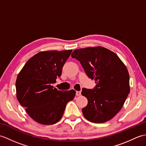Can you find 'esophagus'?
Segmentation results:
<instances>
[{
	"label": "esophagus",
	"mask_w": 146,
	"mask_h": 146,
	"mask_svg": "<svg viewBox=\"0 0 146 146\" xmlns=\"http://www.w3.org/2000/svg\"><path fill=\"white\" fill-rule=\"evenodd\" d=\"M80 95H81V92H79V91L76 92V96H80Z\"/></svg>",
	"instance_id": "esophagus-1"
}]
</instances>
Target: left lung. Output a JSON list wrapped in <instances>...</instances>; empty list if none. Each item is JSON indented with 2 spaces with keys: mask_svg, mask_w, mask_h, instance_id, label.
Returning a JSON list of instances; mask_svg holds the SVG:
<instances>
[{
  "mask_svg": "<svg viewBox=\"0 0 146 146\" xmlns=\"http://www.w3.org/2000/svg\"><path fill=\"white\" fill-rule=\"evenodd\" d=\"M81 63L90 78L95 80L94 89L83 88L88 104L83 116L94 123L111 120L122 108L130 93L129 74L125 65L113 52L102 46L78 49L71 54Z\"/></svg>",
  "mask_w": 146,
  "mask_h": 146,
  "instance_id": "1",
  "label": "left lung"
}]
</instances>
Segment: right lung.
<instances>
[{
  "instance_id": "right-lung-1",
  "label": "right lung",
  "mask_w": 146,
  "mask_h": 146,
  "mask_svg": "<svg viewBox=\"0 0 146 146\" xmlns=\"http://www.w3.org/2000/svg\"><path fill=\"white\" fill-rule=\"evenodd\" d=\"M71 52L72 49L39 52L26 62L18 74L15 82L17 100L39 123H57L63 117L68 102L75 97L74 90L60 91L52 86L61 76Z\"/></svg>"
}]
</instances>
